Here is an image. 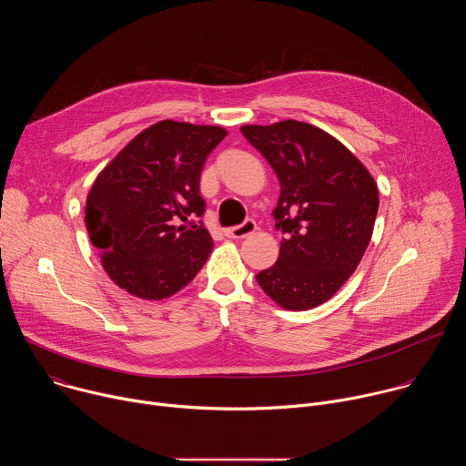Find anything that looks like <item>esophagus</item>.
<instances>
[{
    "mask_svg": "<svg viewBox=\"0 0 466 466\" xmlns=\"http://www.w3.org/2000/svg\"><path fill=\"white\" fill-rule=\"evenodd\" d=\"M256 230V223L252 219H245L241 225H236V227H230L225 230V236L227 238H234V239H241L248 234H252Z\"/></svg>",
    "mask_w": 466,
    "mask_h": 466,
    "instance_id": "1",
    "label": "esophagus"
}]
</instances>
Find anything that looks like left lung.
<instances>
[{
	"label": "left lung",
	"instance_id": "obj_1",
	"mask_svg": "<svg viewBox=\"0 0 466 466\" xmlns=\"http://www.w3.org/2000/svg\"><path fill=\"white\" fill-rule=\"evenodd\" d=\"M280 180L273 210L284 234L277 263L258 286L286 309L334 297L360 265L378 214V187L365 166L328 132L286 119L241 127Z\"/></svg>",
	"mask_w": 466,
	"mask_h": 466
}]
</instances>
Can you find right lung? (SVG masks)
Returning a JSON list of instances; mask_svg holds the SVG:
<instances>
[{
	"instance_id": "right-lung-1",
	"label": "right lung",
	"mask_w": 466,
	"mask_h": 466,
	"mask_svg": "<svg viewBox=\"0 0 466 466\" xmlns=\"http://www.w3.org/2000/svg\"><path fill=\"white\" fill-rule=\"evenodd\" d=\"M227 130L160 121L132 140L96 178L86 230L108 277L130 295L160 300L207 263L212 236L198 218L203 166Z\"/></svg>"
}]
</instances>
